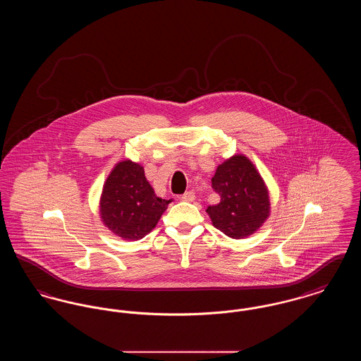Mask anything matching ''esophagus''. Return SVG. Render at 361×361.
<instances>
[{
	"mask_svg": "<svg viewBox=\"0 0 361 361\" xmlns=\"http://www.w3.org/2000/svg\"><path fill=\"white\" fill-rule=\"evenodd\" d=\"M196 199V196H195V192L193 190H188V192H185L183 196H181V200L183 202H193Z\"/></svg>",
	"mask_w": 361,
	"mask_h": 361,
	"instance_id": "esophagus-1",
	"label": "esophagus"
}]
</instances>
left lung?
Instances as JSON below:
<instances>
[{"label": "left lung", "mask_w": 361, "mask_h": 361, "mask_svg": "<svg viewBox=\"0 0 361 361\" xmlns=\"http://www.w3.org/2000/svg\"><path fill=\"white\" fill-rule=\"evenodd\" d=\"M212 188L221 202L207 208L214 227L234 240L256 233L268 219V188L256 166L245 155H233L216 168Z\"/></svg>", "instance_id": "left-lung-1"}]
</instances>
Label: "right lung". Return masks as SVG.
Returning a JSON list of instances; mask_svg holds the SVG:
<instances>
[{
  "instance_id": "obj_1",
  "label": "right lung",
  "mask_w": 361,
  "mask_h": 361,
  "mask_svg": "<svg viewBox=\"0 0 361 361\" xmlns=\"http://www.w3.org/2000/svg\"><path fill=\"white\" fill-rule=\"evenodd\" d=\"M171 202L155 195L143 166L126 159L115 165L104 183L100 216L115 235L142 240L154 228Z\"/></svg>"
}]
</instances>
